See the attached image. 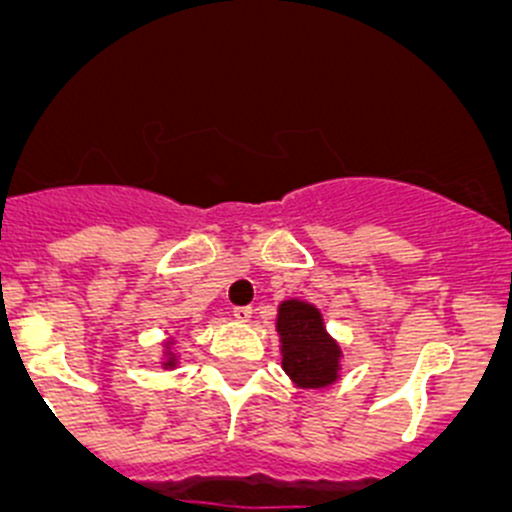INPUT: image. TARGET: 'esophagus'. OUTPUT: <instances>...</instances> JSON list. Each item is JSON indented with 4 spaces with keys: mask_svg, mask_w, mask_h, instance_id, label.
Wrapping results in <instances>:
<instances>
[{
    "mask_svg": "<svg viewBox=\"0 0 512 512\" xmlns=\"http://www.w3.org/2000/svg\"><path fill=\"white\" fill-rule=\"evenodd\" d=\"M232 317H235L237 322H250L252 307H235L232 309Z\"/></svg>",
    "mask_w": 512,
    "mask_h": 512,
    "instance_id": "esophagus-1",
    "label": "esophagus"
}]
</instances>
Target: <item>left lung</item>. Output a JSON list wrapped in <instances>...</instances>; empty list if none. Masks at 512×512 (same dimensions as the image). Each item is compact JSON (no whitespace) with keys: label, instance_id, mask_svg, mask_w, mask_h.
Here are the masks:
<instances>
[{"label":"left lung","instance_id":"left-lung-1","mask_svg":"<svg viewBox=\"0 0 512 512\" xmlns=\"http://www.w3.org/2000/svg\"><path fill=\"white\" fill-rule=\"evenodd\" d=\"M277 332L282 337V366L292 381L304 389H319L337 379L339 349L312 304L297 299L280 304Z\"/></svg>","mask_w":512,"mask_h":512}]
</instances>
